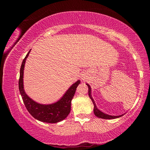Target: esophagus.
I'll list each match as a JSON object with an SVG mask.
<instances>
[{"instance_id": "obj_1", "label": "esophagus", "mask_w": 150, "mask_h": 150, "mask_svg": "<svg viewBox=\"0 0 150 150\" xmlns=\"http://www.w3.org/2000/svg\"><path fill=\"white\" fill-rule=\"evenodd\" d=\"M81 80H82V81H85L86 78H85V75L82 74V75H81Z\"/></svg>"}]
</instances>
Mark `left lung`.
<instances>
[{"mask_svg": "<svg viewBox=\"0 0 150 150\" xmlns=\"http://www.w3.org/2000/svg\"><path fill=\"white\" fill-rule=\"evenodd\" d=\"M88 86V88H89V96L90 98V99L91 100L92 102H93V106H94V108H93V112L94 114H95V115L96 117H98L99 118H102V119H105V120H112V119H116V118H118V117H122L124 115H118V116H112V115H107L106 113H104L103 112L100 111V110L98 109L97 108V106L96 105V103L95 102H94V100L93 99V98H92L91 96V87H90V85L89 84H86Z\"/></svg>", "mask_w": 150, "mask_h": 150, "instance_id": "obj_1", "label": "left lung"}]
</instances>
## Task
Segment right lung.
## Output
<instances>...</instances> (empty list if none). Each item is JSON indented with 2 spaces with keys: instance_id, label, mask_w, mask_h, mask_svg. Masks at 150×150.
<instances>
[{
  "instance_id": "obj_1",
  "label": "right lung",
  "mask_w": 150,
  "mask_h": 150,
  "mask_svg": "<svg viewBox=\"0 0 150 150\" xmlns=\"http://www.w3.org/2000/svg\"><path fill=\"white\" fill-rule=\"evenodd\" d=\"M30 51L22 61L20 71L19 90L24 105L29 113L35 119L40 122L52 123V124L61 122L65 120L70 112L71 100L74 96L76 89L78 85L81 83V81L79 80L75 83H74L67 89L63 97L55 103L51 104H42L35 102L25 93L23 84L24 65H25L26 59L29 54Z\"/></svg>"
}]
</instances>
